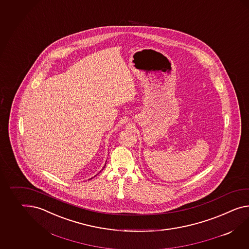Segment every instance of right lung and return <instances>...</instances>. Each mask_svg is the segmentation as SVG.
Listing matches in <instances>:
<instances>
[{
    "instance_id": "right-lung-1",
    "label": "right lung",
    "mask_w": 249,
    "mask_h": 249,
    "mask_svg": "<svg viewBox=\"0 0 249 249\" xmlns=\"http://www.w3.org/2000/svg\"><path fill=\"white\" fill-rule=\"evenodd\" d=\"M105 167H106V166H105ZM105 167H104V168H105ZM104 168H103V169H104ZM103 169H102V170H103ZM96 175H97V174H96Z\"/></svg>"
}]
</instances>
